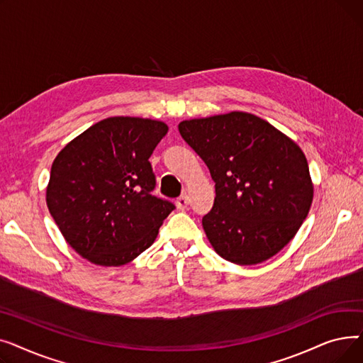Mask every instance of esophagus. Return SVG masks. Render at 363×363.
Here are the masks:
<instances>
[{
  "mask_svg": "<svg viewBox=\"0 0 363 363\" xmlns=\"http://www.w3.org/2000/svg\"><path fill=\"white\" fill-rule=\"evenodd\" d=\"M188 204H189V197L188 196H181V197H178L177 199V206H178V208H186L188 207Z\"/></svg>",
  "mask_w": 363,
  "mask_h": 363,
  "instance_id": "34e87169",
  "label": "esophagus"
}]
</instances>
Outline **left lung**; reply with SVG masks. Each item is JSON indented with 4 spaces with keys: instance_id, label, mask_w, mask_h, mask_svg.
<instances>
[{
    "instance_id": "left-lung-1",
    "label": "left lung",
    "mask_w": 363,
    "mask_h": 363,
    "mask_svg": "<svg viewBox=\"0 0 363 363\" xmlns=\"http://www.w3.org/2000/svg\"><path fill=\"white\" fill-rule=\"evenodd\" d=\"M178 129L215 181L213 207L201 220L215 252L235 264H257L281 252L313 200L301 148L245 111L182 121Z\"/></svg>"
}]
</instances>
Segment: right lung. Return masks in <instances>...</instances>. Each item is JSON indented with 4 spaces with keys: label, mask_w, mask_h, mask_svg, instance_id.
Here are the masks:
<instances>
[{
    "label": "right lung",
    "mask_w": 363,
    "mask_h": 363,
    "mask_svg": "<svg viewBox=\"0 0 363 363\" xmlns=\"http://www.w3.org/2000/svg\"><path fill=\"white\" fill-rule=\"evenodd\" d=\"M169 130L160 121L114 116L72 140L52 162L48 211L72 249L122 266L155 242L175 206L151 196L150 156Z\"/></svg>",
    "instance_id": "right-lung-1"
}]
</instances>
